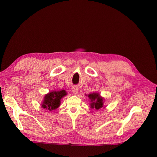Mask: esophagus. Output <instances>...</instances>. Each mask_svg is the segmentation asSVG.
Returning <instances> with one entry per match:
<instances>
[{
	"label": "esophagus",
	"instance_id": "34e87169",
	"mask_svg": "<svg viewBox=\"0 0 157 157\" xmlns=\"http://www.w3.org/2000/svg\"><path fill=\"white\" fill-rule=\"evenodd\" d=\"M72 90V93L74 95H76L78 93V88L77 86H73Z\"/></svg>",
	"mask_w": 157,
	"mask_h": 157
}]
</instances>
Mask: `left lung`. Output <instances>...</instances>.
Returning a JSON list of instances; mask_svg holds the SVG:
<instances>
[{
	"mask_svg": "<svg viewBox=\"0 0 157 157\" xmlns=\"http://www.w3.org/2000/svg\"><path fill=\"white\" fill-rule=\"evenodd\" d=\"M88 96L90 99V106L91 109H95L98 110L101 108H105V106L104 105L105 101L104 98L101 97L99 93L93 92L86 95Z\"/></svg>",
	"mask_w": 157,
	"mask_h": 157,
	"instance_id": "obj_1",
	"label": "left lung"
}]
</instances>
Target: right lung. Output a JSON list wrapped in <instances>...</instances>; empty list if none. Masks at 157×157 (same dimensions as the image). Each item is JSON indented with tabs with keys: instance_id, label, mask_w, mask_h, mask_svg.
<instances>
[{
	"instance_id": "add662e5",
	"label": "right lung",
	"mask_w": 157,
	"mask_h": 157,
	"mask_svg": "<svg viewBox=\"0 0 157 157\" xmlns=\"http://www.w3.org/2000/svg\"><path fill=\"white\" fill-rule=\"evenodd\" d=\"M67 95V93L65 90L49 92L44 95L43 101L41 103V108L49 111L55 110L60 105L62 98Z\"/></svg>"
}]
</instances>
